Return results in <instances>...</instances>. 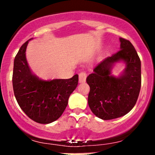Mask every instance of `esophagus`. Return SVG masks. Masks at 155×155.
<instances>
[{"mask_svg": "<svg viewBox=\"0 0 155 155\" xmlns=\"http://www.w3.org/2000/svg\"><path fill=\"white\" fill-rule=\"evenodd\" d=\"M86 77H87V74L85 71L80 72L79 74V82H80V83L85 82V81H86Z\"/></svg>", "mask_w": 155, "mask_h": 155, "instance_id": "1", "label": "esophagus"}]
</instances>
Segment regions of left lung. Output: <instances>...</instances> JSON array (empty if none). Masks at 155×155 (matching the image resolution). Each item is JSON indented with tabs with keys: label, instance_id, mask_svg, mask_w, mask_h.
Instances as JSON below:
<instances>
[{
	"label": "left lung",
	"instance_id": "1",
	"mask_svg": "<svg viewBox=\"0 0 155 155\" xmlns=\"http://www.w3.org/2000/svg\"><path fill=\"white\" fill-rule=\"evenodd\" d=\"M121 49L107 57L93 69L86 79L90 86L87 103L91 112L103 120L126 115L134 108L141 87V61L129 40L120 38ZM126 63L124 73L118 78L110 74L114 64Z\"/></svg>",
	"mask_w": 155,
	"mask_h": 155
}]
</instances>
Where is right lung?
Returning <instances> with one entry per match:
<instances>
[{
    "mask_svg": "<svg viewBox=\"0 0 155 155\" xmlns=\"http://www.w3.org/2000/svg\"><path fill=\"white\" fill-rule=\"evenodd\" d=\"M28 41L21 46L14 59V95L20 108L31 119L40 124H49L63 114L70 94L77 86L79 76L48 81L39 79L31 71L26 60Z\"/></svg>",
    "mask_w": 155,
    "mask_h": 155,
    "instance_id": "right-lung-1",
    "label": "right lung"
}]
</instances>
